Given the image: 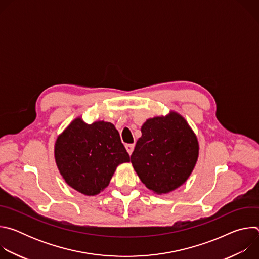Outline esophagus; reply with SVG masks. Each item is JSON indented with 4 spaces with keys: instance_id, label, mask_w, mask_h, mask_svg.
<instances>
[{
    "instance_id": "obj_1",
    "label": "esophagus",
    "mask_w": 259,
    "mask_h": 259,
    "mask_svg": "<svg viewBox=\"0 0 259 259\" xmlns=\"http://www.w3.org/2000/svg\"><path fill=\"white\" fill-rule=\"evenodd\" d=\"M125 147L126 150L128 152L129 155H131L133 153V150H134V144H125Z\"/></svg>"
}]
</instances>
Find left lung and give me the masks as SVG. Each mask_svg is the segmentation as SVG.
<instances>
[{"instance_id": "left-lung-1", "label": "left lung", "mask_w": 259, "mask_h": 259, "mask_svg": "<svg viewBox=\"0 0 259 259\" xmlns=\"http://www.w3.org/2000/svg\"><path fill=\"white\" fill-rule=\"evenodd\" d=\"M199 150L197 135L187 120L170 110L142 124L131 163L144 186L163 195L186 183L197 164Z\"/></svg>"}]
</instances>
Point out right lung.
Wrapping results in <instances>:
<instances>
[{"label":"right lung","instance_id":"add662e5","mask_svg":"<svg viewBox=\"0 0 259 259\" xmlns=\"http://www.w3.org/2000/svg\"><path fill=\"white\" fill-rule=\"evenodd\" d=\"M54 158L67 186L85 196H95L109 184L117 167L130 162L115 125L72 120L57 136Z\"/></svg>","mask_w":259,"mask_h":259}]
</instances>
